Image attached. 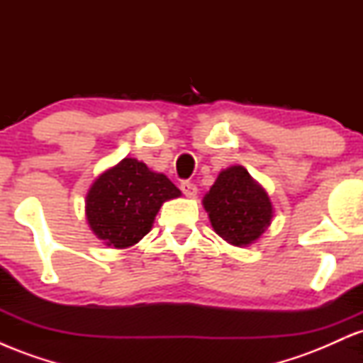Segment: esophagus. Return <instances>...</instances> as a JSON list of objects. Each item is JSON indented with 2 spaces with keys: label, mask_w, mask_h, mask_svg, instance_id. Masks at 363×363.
I'll use <instances>...</instances> for the list:
<instances>
[{
  "label": "esophagus",
  "mask_w": 363,
  "mask_h": 363,
  "mask_svg": "<svg viewBox=\"0 0 363 363\" xmlns=\"http://www.w3.org/2000/svg\"><path fill=\"white\" fill-rule=\"evenodd\" d=\"M181 191L186 196H189V198H193V196H196V193H198V187H196V184H193L191 181H182L181 182Z\"/></svg>",
  "instance_id": "esophagus-1"
}]
</instances>
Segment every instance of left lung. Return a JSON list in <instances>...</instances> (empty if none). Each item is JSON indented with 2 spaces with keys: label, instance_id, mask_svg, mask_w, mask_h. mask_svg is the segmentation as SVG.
<instances>
[{
  "label": "left lung",
  "instance_id": "obj_1",
  "mask_svg": "<svg viewBox=\"0 0 363 363\" xmlns=\"http://www.w3.org/2000/svg\"><path fill=\"white\" fill-rule=\"evenodd\" d=\"M203 206L216 234L234 245H247L256 240L272 223L273 216L268 194L239 165L220 172L203 199Z\"/></svg>",
  "mask_w": 363,
  "mask_h": 363
}]
</instances>
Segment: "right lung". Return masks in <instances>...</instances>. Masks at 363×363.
I'll return each instance as SVG.
<instances>
[{
    "instance_id": "1",
    "label": "right lung",
    "mask_w": 363,
    "mask_h": 363,
    "mask_svg": "<svg viewBox=\"0 0 363 363\" xmlns=\"http://www.w3.org/2000/svg\"><path fill=\"white\" fill-rule=\"evenodd\" d=\"M181 196L164 174L143 162L124 158L104 172L86 196V220L99 239L112 247H129L152 228L162 203Z\"/></svg>"
}]
</instances>
